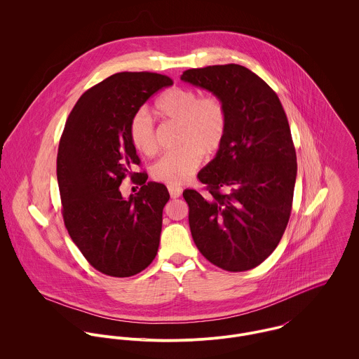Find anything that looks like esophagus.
I'll list each match as a JSON object with an SVG mask.
<instances>
[{"instance_id":"34e87169","label":"esophagus","mask_w":359,"mask_h":359,"mask_svg":"<svg viewBox=\"0 0 359 359\" xmlns=\"http://www.w3.org/2000/svg\"><path fill=\"white\" fill-rule=\"evenodd\" d=\"M167 188H168L170 196H171L172 199H177V198H180V196L182 195V188L178 187V185H168Z\"/></svg>"}]
</instances>
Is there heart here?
<instances>
[{
    "label": "heart",
    "mask_w": 359,
    "mask_h": 359,
    "mask_svg": "<svg viewBox=\"0 0 359 359\" xmlns=\"http://www.w3.org/2000/svg\"><path fill=\"white\" fill-rule=\"evenodd\" d=\"M158 116L181 124L178 144L181 148L163 154L152 167L156 181L170 185L187 182L202 163L203 154H217L228 130V110L217 95L201 97L198 91L174 87L163 93L154 103ZM128 137L134 149L154 156L158 145L154 120L144 109L130 120Z\"/></svg>",
    "instance_id": "b5f03b06"
}]
</instances>
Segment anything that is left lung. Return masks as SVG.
<instances>
[{
  "label": "left lung",
  "instance_id": "8db88e82",
  "mask_svg": "<svg viewBox=\"0 0 359 359\" xmlns=\"http://www.w3.org/2000/svg\"><path fill=\"white\" fill-rule=\"evenodd\" d=\"M181 80L219 97L228 110L224 144L198 174L205 194H182L194 242L225 271L256 268L279 245L292 212L297 160L286 113L275 91L241 65L189 69Z\"/></svg>",
  "mask_w": 359,
  "mask_h": 359
}]
</instances>
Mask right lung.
Listing matches in <instances>:
<instances>
[{"mask_svg":"<svg viewBox=\"0 0 359 359\" xmlns=\"http://www.w3.org/2000/svg\"><path fill=\"white\" fill-rule=\"evenodd\" d=\"M172 84L149 72L116 73L86 91L70 111L60 137L56 175L65 226L86 259L109 276L144 271L157 255L163 208L170 199L163 184L133 172L141 163L130 142L128 124L154 93ZM126 175L142 185L124 200Z\"/></svg>","mask_w":359,"mask_h":359,"instance_id":"right-lung-1","label":"right lung"}]
</instances>
